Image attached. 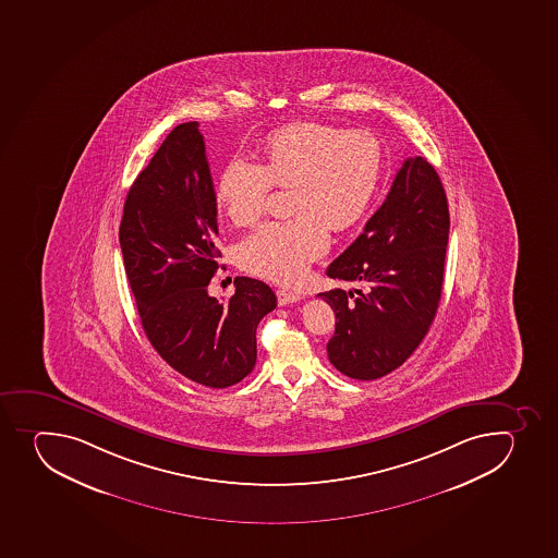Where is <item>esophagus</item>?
I'll return each mask as SVG.
<instances>
[{"mask_svg":"<svg viewBox=\"0 0 558 558\" xmlns=\"http://www.w3.org/2000/svg\"><path fill=\"white\" fill-rule=\"evenodd\" d=\"M277 298L278 303H280L281 307H283V305H289V303H296L300 302V300H302V296H300V294H296V292L292 291H286V289H278Z\"/></svg>","mask_w":558,"mask_h":558,"instance_id":"34e87169","label":"esophagus"}]
</instances>
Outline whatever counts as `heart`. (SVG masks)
<instances>
[{
	"label": "heart",
	"instance_id": "heart-1",
	"mask_svg": "<svg viewBox=\"0 0 558 558\" xmlns=\"http://www.w3.org/2000/svg\"><path fill=\"white\" fill-rule=\"evenodd\" d=\"M264 165L236 157L218 179V201L240 228L266 213L272 186L291 187V218L269 222L240 244V266L278 283H296L329 250L330 228L345 231L371 209L385 173L376 135L325 122H294L269 133Z\"/></svg>",
	"mask_w": 558,
	"mask_h": 558
}]
</instances>
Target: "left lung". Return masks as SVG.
<instances>
[{
    "label": "left lung",
    "instance_id": "left-lung-1",
    "mask_svg": "<svg viewBox=\"0 0 558 558\" xmlns=\"http://www.w3.org/2000/svg\"><path fill=\"white\" fill-rule=\"evenodd\" d=\"M450 213L436 168L407 159L363 233L330 264L327 277L365 292H322L336 314L327 343L332 365L360 381L387 376L420 347L439 307Z\"/></svg>",
    "mask_w": 558,
    "mask_h": 558
}]
</instances>
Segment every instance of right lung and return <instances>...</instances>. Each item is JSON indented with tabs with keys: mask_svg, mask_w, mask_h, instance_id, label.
I'll return each mask as SVG.
<instances>
[{
	"mask_svg": "<svg viewBox=\"0 0 558 558\" xmlns=\"http://www.w3.org/2000/svg\"><path fill=\"white\" fill-rule=\"evenodd\" d=\"M217 197L198 122L171 130L128 192L119 242L141 324L159 356L209 388L242 381L256 327L277 307L271 287L239 277L229 300L207 294L217 272Z\"/></svg>",
	"mask_w": 558,
	"mask_h": 558,
	"instance_id": "add662e5",
	"label": "right lung"
}]
</instances>
